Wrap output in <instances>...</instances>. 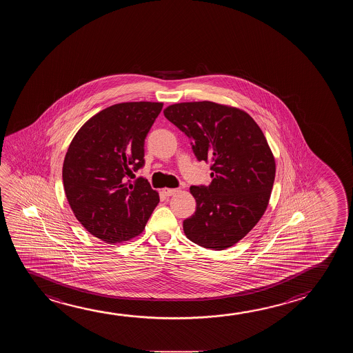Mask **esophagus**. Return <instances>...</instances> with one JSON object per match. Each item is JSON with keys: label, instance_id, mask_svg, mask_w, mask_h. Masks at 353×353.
<instances>
[{"label": "esophagus", "instance_id": "34e87169", "mask_svg": "<svg viewBox=\"0 0 353 353\" xmlns=\"http://www.w3.org/2000/svg\"><path fill=\"white\" fill-rule=\"evenodd\" d=\"M179 192L177 188H163V193L166 195V196H171V195H174L176 193Z\"/></svg>", "mask_w": 353, "mask_h": 353}]
</instances>
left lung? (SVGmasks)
<instances>
[{
	"instance_id": "8db88e82",
	"label": "left lung",
	"mask_w": 353,
	"mask_h": 353,
	"mask_svg": "<svg viewBox=\"0 0 353 353\" xmlns=\"http://www.w3.org/2000/svg\"><path fill=\"white\" fill-rule=\"evenodd\" d=\"M163 115L190 138L199 161L212 163L211 183L190 187L196 210L183 221L184 234L210 250H225L268 206L276 161L266 137L248 112L219 103H177Z\"/></svg>"
}]
</instances>
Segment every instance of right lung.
I'll return each mask as SVG.
<instances>
[{"instance_id": "1", "label": "right lung", "mask_w": 353, "mask_h": 353, "mask_svg": "<svg viewBox=\"0 0 353 353\" xmlns=\"http://www.w3.org/2000/svg\"><path fill=\"white\" fill-rule=\"evenodd\" d=\"M163 103L128 102L87 120L68 148L63 184L74 215L108 244L143 232L159 194L147 179L128 177L144 165V139Z\"/></svg>"}]
</instances>
